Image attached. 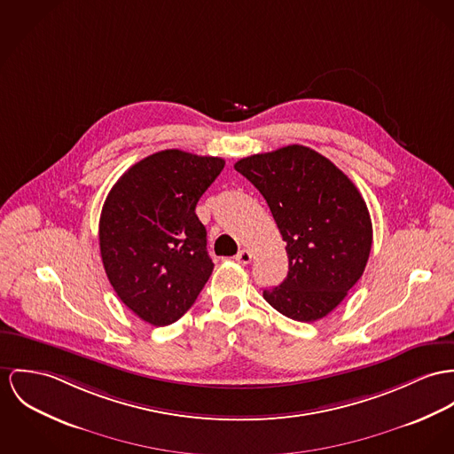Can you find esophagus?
I'll list each match as a JSON object with an SVG mask.
<instances>
[{"label": "esophagus", "mask_w": 454, "mask_h": 454, "mask_svg": "<svg viewBox=\"0 0 454 454\" xmlns=\"http://www.w3.org/2000/svg\"><path fill=\"white\" fill-rule=\"evenodd\" d=\"M235 261L240 262V264H248V262L252 261V254H250L247 248H242V250L235 255Z\"/></svg>", "instance_id": "1"}]
</instances>
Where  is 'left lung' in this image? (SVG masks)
<instances>
[{
	"mask_svg": "<svg viewBox=\"0 0 454 454\" xmlns=\"http://www.w3.org/2000/svg\"><path fill=\"white\" fill-rule=\"evenodd\" d=\"M235 169L266 199L286 242L288 275L266 288L278 313L311 323L361 278L373 242L366 202L333 162L302 145L240 159Z\"/></svg>",
	"mask_w": 454,
	"mask_h": 454,
	"instance_id": "obj_1",
	"label": "left lung"
}]
</instances>
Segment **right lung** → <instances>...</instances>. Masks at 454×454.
Here are the masks:
<instances>
[{
    "instance_id": "add662e5",
    "label": "right lung",
    "mask_w": 454,
    "mask_h": 454,
    "mask_svg": "<svg viewBox=\"0 0 454 454\" xmlns=\"http://www.w3.org/2000/svg\"><path fill=\"white\" fill-rule=\"evenodd\" d=\"M224 160L183 150L145 157L117 179L100 215V254L119 299L153 326L177 321L214 270L197 202Z\"/></svg>"
}]
</instances>
